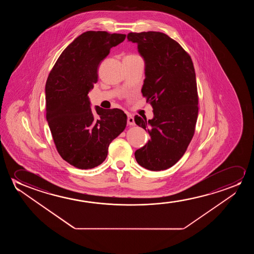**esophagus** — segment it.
<instances>
[{
	"label": "esophagus",
	"instance_id": "esophagus-1",
	"mask_svg": "<svg viewBox=\"0 0 254 254\" xmlns=\"http://www.w3.org/2000/svg\"><path fill=\"white\" fill-rule=\"evenodd\" d=\"M127 124L129 126H134L135 125V122H134V118L132 117V115H129L127 116Z\"/></svg>",
	"mask_w": 254,
	"mask_h": 254
}]
</instances>
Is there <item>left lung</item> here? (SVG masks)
<instances>
[{
	"mask_svg": "<svg viewBox=\"0 0 254 254\" xmlns=\"http://www.w3.org/2000/svg\"><path fill=\"white\" fill-rule=\"evenodd\" d=\"M145 61L143 96L153 118L134 117L150 139L136 151V161L150 171L166 170L184 155L193 137L198 117V91L191 57L176 41L160 32L129 33Z\"/></svg>",
	"mask_w": 254,
	"mask_h": 254,
	"instance_id": "1",
	"label": "left lung"
}]
</instances>
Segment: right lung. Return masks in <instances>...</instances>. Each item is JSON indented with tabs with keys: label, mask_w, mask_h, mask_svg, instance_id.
Segmentation results:
<instances>
[{
	"label": "right lung",
	"mask_w": 254,
	"mask_h": 254,
	"mask_svg": "<svg viewBox=\"0 0 254 254\" xmlns=\"http://www.w3.org/2000/svg\"><path fill=\"white\" fill-rule=\"evenodd\" d=\"M126 35L87 31L64 49L46 82V118L60 155L80 169L101 165L109 144L127 126V115L115 108L92 111L87 94L98 80V68Z\"/></svg>",
	"instance_id": "1"
}]
</instances>
